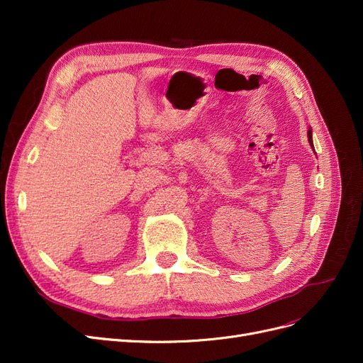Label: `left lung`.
I'll list each match as a JSON object with an SVG mask.
<instances>
[{"instance_id": "1", "label": "left lung", "mask_w": 363, "mask_h": 363, "mask_svg": "<svg viewBox=\"0 0 363 363\" xmlns=\"http://www.w3.org/2000/svg\"><path fill=\"white\" fill-rule=\"evenodd\" d=\"M307 138H309V144H311V147L313 148V140H312V130L309 128V131H307Z\"/></svg>"}]
</instances>
